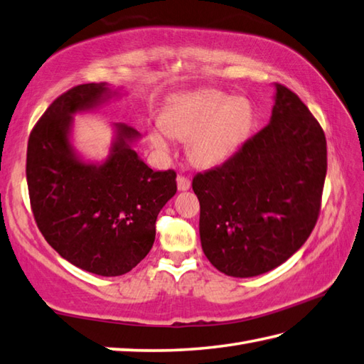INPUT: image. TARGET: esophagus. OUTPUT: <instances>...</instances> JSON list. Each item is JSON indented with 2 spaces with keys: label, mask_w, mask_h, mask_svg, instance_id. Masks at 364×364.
Here are the masks:
<instances>
[{
  "label": "esophagus",
  "mask_w": 364,
  "mask_h": 364,
  "mask_svg": "<svg viewBox=\"0 0 364 364\" xmlns=\"http://www.w3.org/2000/svg\"><path fill=\"white\" fill-rule=\"evenodd\" d=\"M176 183H178V189L180 191H188L191 188V180L184 175H178Z\"/></svg>",
  "instance_id": "1"
}]
</instances>
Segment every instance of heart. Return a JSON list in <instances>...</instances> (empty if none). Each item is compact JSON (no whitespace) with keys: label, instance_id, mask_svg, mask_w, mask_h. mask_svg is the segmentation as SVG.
<instances>
[{"label":"heart","instance_id":"heart-1","mask_svg":"<svg viewBox=\"0 0 364 364\" xmlns=\"http://www.w3.org/2000/svg\"><path fill=\"white\" fill-rule=\"evenodd\" d=\"M252 123V107L243 97L230 99L218 90H202L178 99L164 112L161 129L149 134L156 148L167 149L168 137L188 141L197 166H215L237 149Z\"/></svg>","mask_w":364,"mask_h":364}]
</instances>
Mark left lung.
I'll list each match as a JSON object with an SVG mask.
<instances>
[{"label":"left lung","instance_id":"left-lung-1","mask_svg":"<svg viewBox=\"0 0 364 364\" xmlns=\"http://www.w3.org/2000/svg\"><path fill=\"white\" fill-rule=\"evenodd\" d=\"M325 176L322 126L294 91L276 83L269 123L224 164L192 178L206 259L233 277L279 267L314 230Z\"/></svg>","mask_w":364,"mask_h":364}]
</instances>
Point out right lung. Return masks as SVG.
Returning <instances> with one entry per match:
<instances>
[{
    "label": "right lung",
    "instance_id": "obj_1",
    "mask_svg": "<svg viewBox=\"0 0 364 364\" xmlns=\"http://www.w3.org/2000/svg\"><path fill=\"white\" fill-rule=\"evenodd\" d=\"M107 83L68 90L48 105L28 139L31 211L47 243L73 265L121 276L146 257L159 211L176 192V172H154L129 146L139 132L117 124L102 166L78 161L69 145L70 115L99 104Z\"/></svg>",
    "mask_w": 364,
    "mask_h": 364
}]
</instances>
